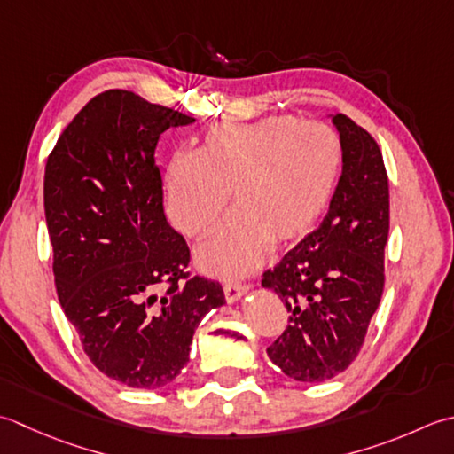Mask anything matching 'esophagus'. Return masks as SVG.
<instances>
[{
	"label": "esophagus",
	"instance_id": "esophagus-1",
	"mask_svg": "<svg viewBox=\"0 0 454 454\" xmlns=\"http://www.w3.org/2000/svg\"><path fill=\"white\" fill-rule=\"evenodd\" d=\"M223 292H225L227 301L229 303H235V301H239L248 292V286H245V284H225L223 286Z\"/></svg>",
	"mask_w": 454,
	"mask_h": 454
}]
</instances>
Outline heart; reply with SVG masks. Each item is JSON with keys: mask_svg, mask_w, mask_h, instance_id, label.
Instances as JSON below:
<instances>
[{"mask_svg": "<svg viewBox=\"0 0 454 454\" xmlns=\"http://www.w3.org/2000/svg\"><path fill=\"white\" fill-rule=\"evenodd\" d=\"M343 145L327 125L294 115L219 123L198 153L176 154L164 178L176 229L206 235L233 193L237 209L198 247L196 262L217 278H239L272 245L298 243L317 223L337 186Z\"/></svg>", "mask_w": 454, "mask_h": 454, "instance_id": "heart-1", "label": "heart"}]
</instances>
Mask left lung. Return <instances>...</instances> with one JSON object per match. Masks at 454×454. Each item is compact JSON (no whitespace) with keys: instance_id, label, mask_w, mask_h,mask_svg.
<instances>
[{"instance_id":"left-lung-1","label":"left lung","mask_w":454,"mask_h":454,"mask_svg":"<svg viewBox=\"0 0 454 454\" xmlns=\"http://www.w3.org/2000/svg\"><path fill=\"white\" fill-rule=\"evenodd\" d=\"M343 145V172L321 225L262 276L290 313L266 348L292 380H331L356 358L384 290L390 190L382 153L347 115H329Z\"/></svg>"}]
</instances>
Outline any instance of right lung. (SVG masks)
Returning a JSON list of instances; mask_svg holds the SVG:
<instances>
[{"mask_svg": "<svg viewBox=\"0 0 454 454\" xmlns=\"http://www.w3.org/2000/svg\"><path fill=\"white\" fill-rule=\"evenodd\" d=\"M193 121L109 90L72 119L46 160L60 305L91 363L129 387L168 386L188 364L200 321L225 303L217 282L188 278V245L166 221L154 164L166 129Z\"/></svg>", "mask_w": 454, "mask_h": 454, "instance_id": "add662e5", "label": "right lung"}]
</instances>
